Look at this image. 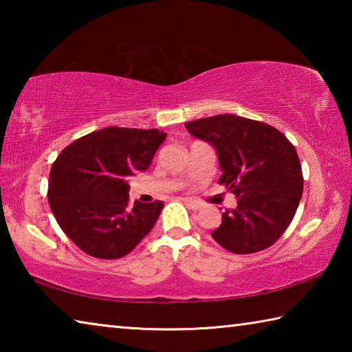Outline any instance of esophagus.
<instances>
[{"mask_svg":"<svg viewBox=\"0 0 352 352\" xmlns=\"http://www.w3.org/2000/svg\"><path fill=\"white\" fill-rule=\"evenodd\" d=\"M183 201L184 204H186L190 210H194V211H199L200 208H201V204L200 201H197V200H194V199H183Z\"/></svg>","mask_w":352,"mask_h":352,"instance_id":"34e87169","label":"esophagus"}]
</instances>
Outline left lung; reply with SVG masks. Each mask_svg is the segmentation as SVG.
Instances as JSON below:
<instances>
[{
    "label": "left lung",
    "instance_id": "1",
    "mask_svg": "<svg viewBox=\"0 0 352 352\" xmlns=\"http://www.w3.org/2000/svg\"><path fill=\"white\" fill-rule=\"evenodd\" d=\"M188 132L211 144L225 184L237 199L222 212L211 236L236 254L273 245L287 230L302 195V172L295 147L269 124L236 115H217L184 124Z\"/></svg>",
    "mask_w": 352,
    "mask_h": 352
}]
</instances>
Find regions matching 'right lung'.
<instances>
[{"instance_id": "obj_1", "label": "right lung", "mask_w": 352, "mask_h": 352, "mask_svg": "<svg viewBox=\"0 0 352 352\" xmlns=\"http://www.w3.org/2000/svg\"><path fill=\"white\" fill-rule=\"evenodd\" d=\"M164 140L158 129L107 127L58 155L47 201L63 233L82 252L100 259L122 258L153 228L163 201L130 205L129 178L148 169Z\"/></svg>"}]
</instances>
